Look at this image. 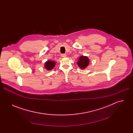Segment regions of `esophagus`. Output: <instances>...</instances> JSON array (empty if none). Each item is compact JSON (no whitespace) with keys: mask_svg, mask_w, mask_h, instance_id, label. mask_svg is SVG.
I'll return each instance as SVG.
<instances>
[{"mask_svg":"<svg viewBox=\"0 0 133 133\" xmlns=\"http://www.w3.org/2000/svg\"><path fill=\"white\" fill-rule=\"evenodd\" d=\"M61 56L62 57H66L67 56V55H66V54H62Z\"/></svg>","mask_w":133,"mask_h":133,"instance_id":"34e87169","label":"esophagus"}]
</instances>
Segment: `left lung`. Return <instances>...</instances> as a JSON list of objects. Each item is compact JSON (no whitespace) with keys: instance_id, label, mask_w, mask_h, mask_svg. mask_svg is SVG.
I'll return each mask as SVG.
<instances>
[{"instance_id":"1","label":"left lung","mask_w":133,"mask_h":133,"mask_svg":"<svg viewBox=\"0 0 133 133\" xmlns=\"http://www.w3.org/2000/svg\"><path fill=\"white\" fill-rule=\"evenodd\" d=\"M89 59L88 58L87 56H82L79 57L78 61L77 63L78 66L81 69H85L89 65Z\"/></svg>"}]
</instances>
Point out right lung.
Instances as JSON below:
<instances>
[{
	"instance_id": "1",
	"label": "right lung",
	"mask_w": 133,
	"mask_h": 133,
	"mask_svg": "<svg viewBox=\"0 0 133 133\" xmlns=\"http://www.w3.org/2000/svg\"><path fill=\"white\" fill-rule=\"evenodd\" d=\"M55 64H56L55 62L47 61L45 63V68L48 70H50L54 68V67L55 66Z\"/></svg>"
}]
</instances>
